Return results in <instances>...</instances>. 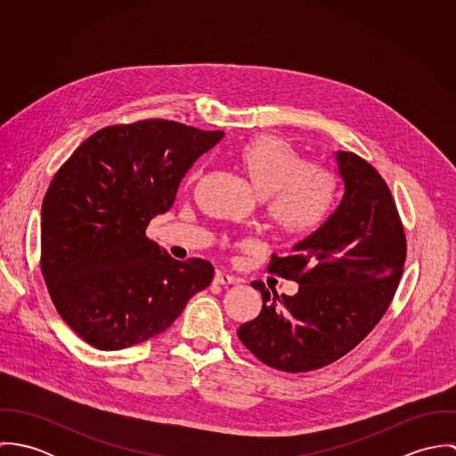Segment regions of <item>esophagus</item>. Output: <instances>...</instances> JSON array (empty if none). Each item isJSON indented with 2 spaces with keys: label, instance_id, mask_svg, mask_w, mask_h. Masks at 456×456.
<instances>
[{
  "label": "esophagus",
  "instance_id": "esophagus-1",
  "mask_svg": "<svg viewBox=\"0 0 456 456\" xmlns=\"http://www.w3.org/2000/svg\"><path fill=\"white\" fill-rule=\"evenodd\" d=\"M214 282H216V284H221V286H228V284H235L237 279L232 277V275H228V273H224V272H216Z\"/></svg>",
  "mask_w": 456,
  "mask_h": 456
}]
</instances>
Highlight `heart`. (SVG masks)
Listing matches in <instances>:
<instances>
[{
    "instance_id": "1",
    "label": "heart",
    "mask_w": 456,
    "mask_h": 456,
    "mask_svg": "<svg viewBox=\"0 0 456 456\" xmlns=\"http://www.w3.org/2000/svg\"><path fill=\"white\" fill-rule=\"evenodd\" d=\"M239 168L255 191L265 198V210L272 228L282 237L302 240L316 233L330 217L337 179L325 167L311 159L291 142L277 134H258L239 145ZM201 167L190 177L200 179Z\"/></svg>"
}]
</instances>
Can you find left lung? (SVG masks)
I'll return each mask as SVG.
<instances>
[{
    "label": "left lung",
    "instance_id": "1",
    "mask_svg": "<svg viewBox=\"0 0 456 456\" xmlns=\"http://www.w3.org/2000/svg\"><path fill=\"white\" fill-rule=\"evenodd\" d=\"M344 195L325 224L272 256L266 272L298 282L293 297L263 295L260 316L239 328L240 342L265 365L289 374L330 365L381 322L407 255L405 232L381 174L354 152H337Z\"/></svg>",
    "mask_w": 456,
    "mask_h": 456
}]
</instances>
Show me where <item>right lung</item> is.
<instances>
[{
  "mask_svg": "<svg viewBox=\"0 0 456 456\" xmlns=\"http://www.w3.org/2000/svg\"><path fill=\"white\" fill-rule=\"evenodd\" d=\"M223 136L168 119L112 125L56 172L42 203L40 270L63 322L93 347L165 331L212 282L208 261L174 260L145 230Z\"/></svg>",
  "mask_w": 456,
  "mask_h": 456,
  "instance_id": "add662e5",
  "label": "right lung"
}]
</instances>
